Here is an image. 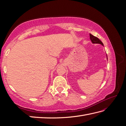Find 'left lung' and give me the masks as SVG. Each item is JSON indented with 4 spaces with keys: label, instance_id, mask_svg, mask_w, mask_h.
Wrapping results in <instances>:
<instances>
[{
    "label": "left lung",
    "instance_id": "8db88e82",
    "mask_svg": "<svg viewBox=\"0 0 126 126\" xmlns=\"http://www.w3.org/2000/svg\"><path fill=\"white\" fill-rule=\"evenodd\" d=\"M90 39L93 44H100L103 46V44L102 43V42L97 37L92 35V34H90ZM107 59H108L107 56Z\"/></svg>",
    "mask_w": 126,
    "mask_h": 126
}]
</instances>
